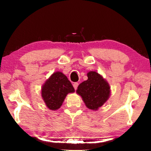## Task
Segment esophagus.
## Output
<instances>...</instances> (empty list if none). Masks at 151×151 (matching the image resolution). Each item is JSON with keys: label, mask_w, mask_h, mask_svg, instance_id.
Returning a JSON list of instances; mask_svg holds the SVG:
<instances>
[{"label": "esophagus", "mask_w": 151, "mask_h": 151, "mask_svg": "<svg viewBox=\"0 0 151 151\" xmlns=\"http://www.w3.org/2000/svg\"><path fill=\"white\" fill-rule=\"evenodd\" d=\"M73 85V87H74V88H75V90H76V89L77 88L78 86V83H74Z\"/></svg>", "instance_id": "obj_1"}]
</instances>
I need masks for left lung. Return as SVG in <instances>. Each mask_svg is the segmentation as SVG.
<instances>
[{"label":"left lung","mask_w":151,"mask_h":151,"mask_svg":"<svg viewBox=\"0 0 151 151\" xmlns=\"http://www.w3.org/2000/svg\"><path fill=\"white\" fill-rule=\"evenodd\" d=\"M87 76V80L78 85L76 92L88 109L96 111L109 99L111 87L103 76L96 71H89Z\"/></svg>","instance_id":"8db88e82"}]
</instances>
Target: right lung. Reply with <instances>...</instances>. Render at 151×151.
<instances>
[{
	"label": "right lung",
	"mask_w": 151,
	"mask_h": 151,
	"mask_svg": "<svg viewBox=\"0 0 151 151\" xmlns=\"http://www.w3.org/2000/svg\"><path fill=\"white\" fill-rule=\"evenodd\" d=\"M75 92V88L63 73L57 71L51 75L41 88L43 101L50 110L56 111L62 105L66 95Z\"/></svg>",
	"instance_id": "1"
}]
</instances>
